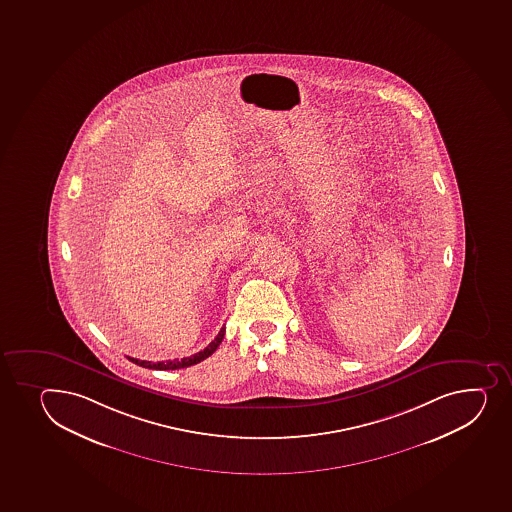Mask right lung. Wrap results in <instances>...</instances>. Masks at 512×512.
Masks as SVG:
<instances>
[{
  "mask_svg": "<svg viewBox=\"0 0 512 512\" xmlns=\"http://www.w3.org/2000/svg\"><path fill=\"white\" fill-rule=\"evenodd\" d=\"M223 336H225V326L220 329V332L216 334V338L211 341L208 346H206L203 351L200 353L191 354L188 358L183 359H168V361H158V363H151V361H141V359L129 358V361L132 363L139 364V366H143V368L149 369H180V368H188V366H193V364H198L203 361V359L208 358L211 354L215 353L216 348L222 344Z\"/></svg>",
  "mask_w": 512,
  "mask_h": 512,
  "instance_id": "1",
  "label": "right lung"
}]
</instances>
